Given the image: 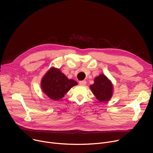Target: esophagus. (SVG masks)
<instances>
[{"instance_id": "1", "label": "esophagus", "mask_w": 153, "mask_h": 153, "mask_svg": "<svg viewBox=\"0 0 153 153\" xmlns=\"http://www.w3.org/2000/svg\"><path fill=\"white\" fill-rule=\"evenodd\" d=\"M79 85H86V81H79Z\"/></svg>"}]
</instances>
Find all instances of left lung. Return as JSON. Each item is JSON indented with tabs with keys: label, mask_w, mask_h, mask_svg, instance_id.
Listing matches in <instances>:
<instances>
[{
	"label": "left lung",
	"mask_w": 153,
	"mask_h": 153,
	"mask_svg": "<svg viewBox=\"0 0 153 153\" xmlns=\"http://www.w3.org/2000/svg\"><path fill=\"white\" fill-rule=\"evenodd\" d=\"M91 89L98 100L101 102L108 101L112 95L113 86L108 78L103 74L95 77Z\"/></svg>",
	"instance_id": "obj_1"
}]
</instances>
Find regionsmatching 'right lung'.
I'll return each mask as SVG.
<instances>
[{"instance_id":"1","label":"right lung","mask_w":153,"mask_h":153,"mask_svg":"<svg viewBox=\"0 0 153 153\" xmlns=\"http://www.w3.org/2000/svg\"><path fill=\"white\" fill-rule=\"evenodd\" d=\"M77 84V82L72 79H68L59 69L54 68L48 71L42 81L43 92L48 97L54 100L62 98L72 87Z\"/></svg>"}]
</instances>
